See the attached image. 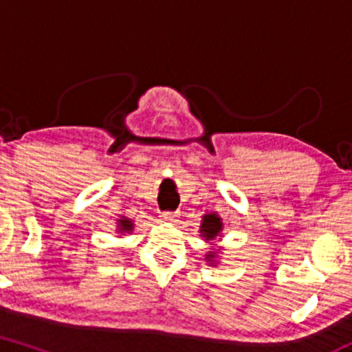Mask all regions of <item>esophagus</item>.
I'll return each instance as SVG.
<instances>
[{
    "mask_svg": "<svg viewBox=\"0 0 352 352\" xmlns=\"http://www.w3.org/2000/svg\"><path fill=\"white\" fill-rule=\"evenodd\" d=\"M160 220H162L164 223H173V221L177 220V215H173L170 212H164L162 215H160Z\"/></svg>",
    "mask_w": 352,
    "mask_h": 352,
    "instance_id": "esophagus-1",
    "label": "esophagus"
}]
</instances>
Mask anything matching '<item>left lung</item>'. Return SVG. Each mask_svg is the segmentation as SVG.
I'll use <instances>...</instances> for the list:
<instances>
[{
	"instance_id": "1",
	"label": "left lung",
	"mask_w": 352,
	"mask_h": 352,
	"mask_svg": "<svg viewBox=\"0 0 352 352\" xmlns=\"http://www.w3.org/2000/svg\"><path fill=\"white\" fill-rule=\"evenodd\" d=\"M199 232L201 233V238L205 240V243L213 245V241L221 236V232H223V221H221V218L218 217L215 212L205 213V215L201 217ZM220 252H221V246H212L210 252H207V254H205V261H207L210 266H217L218 265L217 260Z\"/></svg>"
}]
</instances>
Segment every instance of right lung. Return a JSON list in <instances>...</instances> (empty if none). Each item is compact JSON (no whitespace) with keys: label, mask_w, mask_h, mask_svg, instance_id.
I'll list each match as a JSON object with an SVG mask.
<instances>
[{"label":"right lung","mask_w":352,"mask_h":352,"mask_svg":"<svg viewBox=\"0 0 352 352\" xmlns=\"http://www.w3.org/2000/svg\"><path fill=\"white\" fill-rule=\"evenodd\" d=\"M117 233L119 235H125V233H132L134 232V221L131 218L120 215V218H117Z\"/></svg>","instance_id":"1"}]
</instances>
